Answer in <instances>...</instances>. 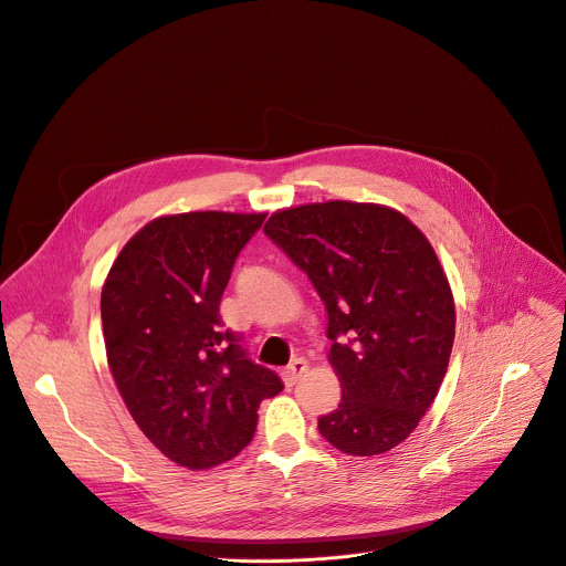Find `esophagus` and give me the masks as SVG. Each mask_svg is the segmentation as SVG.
<instances>
[{
	"instance_id": "1",
	"label": "esophagus",
	"mask_w": 566,
	"mask_h": 566,
	"mask_svg": "<svg viewBox=\"0 0 566 566\" xmlns=\"http://www.w3.org/2000/svg\"><path fill=\"white\" fill-rule=\"evenodd\" d=\"M306 369H308V363L303 360V358H294L283 371H281V376H283V380H285V385L287 387H292V385H296V380L306 374Z\"/></svg>"
}]
</instances>
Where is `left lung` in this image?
<instances>
[{"label":"left lung","mask_w":566,"mask_h":566,"mask_svg":"<svg viewBox=\"0 0 566 566\" xmlns=\"http://www.w3.org/2000/svg\"><path fill=\"white\" fill-rule=\"evenodd\" d=\"M265 233L308 274L328 313L342 401L322 438L380 455L417 428L444 380L455 303L426 235L395 208L324 201L274 212Z\"/></svg>","instance_id":"obj_1"}]
</instances>
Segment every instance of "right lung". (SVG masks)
<instances>
[{"label": "right lung", "mask_w": 566, "mask_h": 566, "mask_svg": "<svg viewBox=\"0 0 566 566\" xmlns=\"http://www.w3.org/2000/svg\"><path fill=\"white\" fill-rule=\"evenodd\" d=\"M265 212L165 214L124 244L102 287L108 367L147 440L192 471L235 458L281 378L247 358L220 301Z\"/></svg>", "instance_id": "1"}]
</instances>
